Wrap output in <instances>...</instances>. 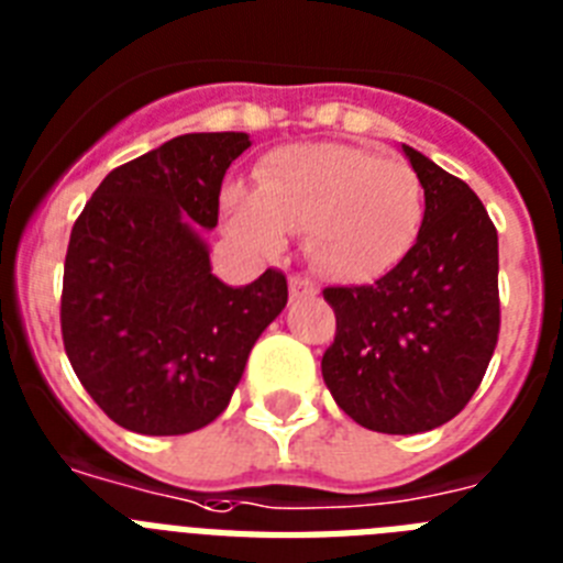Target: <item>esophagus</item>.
Wrapping results in <instances>:
<instances>
[{
    "label": "esophagus",
    "mask_w": 563,
    "mask_h": 563,
    "mask_svg": "<svg viewBox=\"0 0 563 563\" xmlns=\"http://www.w3.org/2000/svg\"><path fill=\"white\" fill-rule=\"evenodd\" d=\"M310 296H316L313 282H308V278H301V276H292L290 278V299H310Z\"/></svg>",
    "instance_id": "34e87169"
}]
</instances>
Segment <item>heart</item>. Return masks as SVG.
<instances>
[{
	"label": "heart",
	"instance_id": "b5f03b06",
	"mask_svg": "<svg viewBox=\"0 0 563 563\" xmlns=\"http://www.w3.org/2000/svg\"><path fill=\"white\" fill-rule=\"evenodd\" d=\"M221 212L232 239L253 253H278L287 232H305L316 273L368 285L415 250L426 195L406 161L347 143H296L255 166V189L230 184Z\"/></svg>",
	"mask_w": 563,
	"mask_h": 563
}]
</instances>
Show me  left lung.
<instances>
[{"mask_svg":"<svg viewBox=\"0 0 563 563\" xmlns=\"http://www.w3.org/2000/svg\"><path fill=\"white\" fill-rule=\"evenodd\" d=\"M422 184L415 250L362 287H328L336 339L322 376L351 420L420 434L457 417L498 345V230L468 184L402 143Z\"/></svg>","mask_w":563,"mask_h":563,"instance_id":"obj_1","label":"left lung"}]
</instances>
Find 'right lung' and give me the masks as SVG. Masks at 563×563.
<instances>
[{
	"mask_svg": "<svg viewBox=\"0 0 563 563\" xmlns=\"http://www.w3.org/2000/svg\"><path fill=\"white\" fill-rule=\"evenodd\" d=\"M244 132H195L118 166L71 230L63 276L65 354L91 399L137 434H189L216 420L255 339L287 305V278L244 287L212 273L227 169Z\"/></svg>",
	"mask_w": 563,
	"mask_h": 563,
	"instance_id": "1",
	"label": "right lung"
}]
</instances>
